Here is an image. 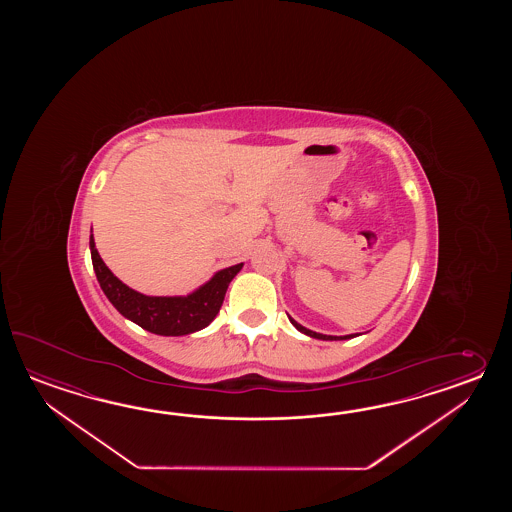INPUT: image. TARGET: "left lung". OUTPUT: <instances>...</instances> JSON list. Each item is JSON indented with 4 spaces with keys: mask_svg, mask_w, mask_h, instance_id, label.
Segmentation results:
<instances>
[{
    "mask_svg": "<svg viewBox=\"0 0 512 512\" xmlns=\"http://www.w3.org/2000/svg\"><path fill=\"white\" fill-rule=\"evenodd\" d=\"M289 320H291V324H293L300 333H304L307 337L318 338V340H348V338H353L355 335H346V337H331V335H322V333H316V331H311V329H307V327L300 326L296 320H293L291 316H289Z\"/></svg>",
    "mask_w": 512,
    "mask_h": 512,
    "instance_id": "obj_1",
    "label": "left lung"
}]
</instances>
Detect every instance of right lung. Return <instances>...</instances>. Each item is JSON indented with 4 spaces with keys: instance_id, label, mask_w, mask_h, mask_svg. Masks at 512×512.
Masks as SVG:
<instances>
[{
    "instance_id": "right-lung-1",
    "label": "right lung",
    "mask_w": 512,
    "mask_h": 512,
    "mask_svg": "<svg viewBox=\"0 0 512 512\" xmlns=\"http://www.w3.org/2000/svg\"><path fill=\"white\" fill-rule=\"evenodd\" d=\"M89 249L98 283L113 307L137 326L163 337L190 335L207 327L218 315L229 283L243 267V263H238L221 269L186 296H146L130 289L109 271L98 254L93 234L89 236Z\"/></svg>"
}]
</instances>
